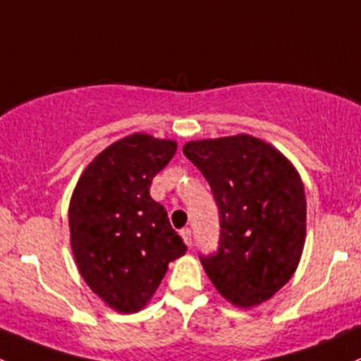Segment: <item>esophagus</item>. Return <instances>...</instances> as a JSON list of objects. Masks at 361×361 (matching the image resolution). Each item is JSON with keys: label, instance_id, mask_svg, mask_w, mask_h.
<instances>
[{"label": "esophagus", "instance_id": "esophagus-1", "mask_svg": "<svg viewBox=\"0 0 361 361\" xmlns=\"http://www.w3.org/2000/svg\"><path fill=\"white\" fill-rule=\"evenodd\" d=\"M180 236L184 238L185 245H189V247H191V245H192V233H191V229H189V228L180 229Z\"/></svg>", "mask_w": 361, "mask_h": 361}]
</instances>
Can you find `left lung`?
<instances>
[{
  "instance_id": "8db88e82",
  "label": "left lung",
  "mask_w": 361,
  "mask_h": 361,
  "mask_svg": "<svg viewBox=\"0 0 361 361\" xmlns=\"http://www.w3.org/2000/svg\"><path fill=\"white\" fill-rule=\"evenodd\" d=\"M185 158L210 184L219 248L200 261L219 292L240 307L271 299L297 269L306 241V195L280 151L252 135L195 140Z\"/></svg>"
}]
</instances>
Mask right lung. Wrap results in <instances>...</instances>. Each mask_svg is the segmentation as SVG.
Here are the masks:
<instances>
[{
  "label": "right lung",
  "instance_id": "1",
  "mask_svg": "<svg viewBox=\"0 0 361 361\" xmlns=\"http://www.w3.org/2000/svg\"><path fill=\"white\" fill-rule=\"evenodd\" d=\"M177 151L173 140L133 133L100 153L69 205L71 247L81 276L107 306L137 313L188 247L170 226L151 182Z\"/></svg>",
  "mask_w": 361,
  "mask_h": 361
}]
</instances>
